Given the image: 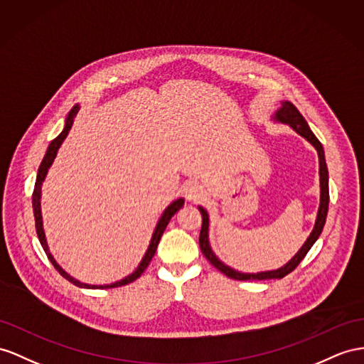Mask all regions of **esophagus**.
Segmentation results:
<instances>
[{"label":"esophagus","instance_id":"34e87169","mask_svg":"<svg viewBox=\"0 0 364 364\" xmlns=\"http://www.w3.org/2000/svg\"><path fill=\"white\" fill-rule=\"evenodd\" d=\"M201 193H203V189L197 183H189L186 186V197H188V200H192V201L198 200L201 197Z\"/></svg>","mask_w":364,"mask_h":364}]
</instances>
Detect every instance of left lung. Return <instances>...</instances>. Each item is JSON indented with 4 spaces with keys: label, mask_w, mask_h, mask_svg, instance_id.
<instances>
[{
    "label": "left lung",
    "mask_w": 364,
    "mask_h": 364,
    "mask_svg": "<svg viewBox=\"0 0 364 364\" xmlns=\"http://www.w3.org/2000/svg\"><path fill=\"white\" fill-rule=\"evenodd\" d=\"M275 119L282 121V123H287L294 130H296L298 134L301 136H304L307 141H309L318 152V160H320V188H321V197H320V208H318V215H316V221L312 234L309 235V238L306 240V243L303 245V247L298 250V254L289 262L286 266L277 269V271H269V272H259V274H241L234 271V269L228 267L226 264H223L220 259L213 255L212 249L209 246V240H208V229H209V217L208 212L204 210L203 208H200V212L203 215V226H201V232H200V249L203 255L209 259V263L217 267L220 272L225 274L229 278L234 279H241V282H246V279H271V278H283L287 274H291L294 269L301 263V259L306 257V254L309 252V249L314 246V243L318 240L321 230L324 228L326 223V215H328V208H329V175H328V166H326V160H324V151L321 143L316 139V136L312 134V130L307 126L306 119L303 118V115L300 114L292 102L284 101L282 109H279L275 114Z\"/></svg>",
    "instance_id": "1"
}]
</instances>
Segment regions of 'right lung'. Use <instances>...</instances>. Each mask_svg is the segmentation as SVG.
<instances>
[{"label":"right lung","instance_id":"right-lung-1","mask_svg":"<svg viewBox=\"0 0 364 364\" xmlns=\"http://www.w3.org/2000/svg\"><path fill=\"white\" fill-rule=\"evenodd\" d=\"M78 109H80L78 106H73V107H72V110L69 112V115H68V118H66V126H64L63 132H61L57 138L52 139V143H50V144H49V147H48V152H46V155H44V158H43V161H41V164H40L38 175H36L35 189H33V193H32V206H33V215H35V228H36V234H38L40 243H41V246H43V249H44L46 255H48V258L50 259V263L53 264V267L57 269V271H58L64 278L69 279L70 283H73V284L78 286V287H89V289H95V287H100V289L119 287V286H124V284H129V283L135 282V279L141 277V274L146 271V267L149 266V263H151L152 257H154V255H155V252H156V246H158V243H160V238H161V235H163V232H164L166 226L169 225V221H171V218L175 215V213L178 212V210L183 208L184 200H183V198H180V200L173 201V203L171 204V206L164 210L163 217L160 218V221H158V225H156V228H155V232H154L152 240H151V245H149V249H147V252H146V255H144V258H143V262L139 263V266L136 267V271H135L132 275H129L127 278L121 279V282H117V283H114V284H107V286H90V284H85V283H80V282H77L75 278H72L69 274L64 272L63 269L57 264V262H55L53 257H52V255H50V252H49V247H48V245H46L44 230H43V220H41L40 198H41V184H43L44 178H46V173H48L49 167L52 166V163H53V160H55V156H57V152H58L60 146L63 144L64 138L68 136L69 130H70V127H72V124H73V119H75V117H77V114H78Z\"/></svg>","mask_w":364,"mask_h":364}]
</instances>
